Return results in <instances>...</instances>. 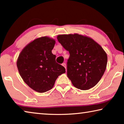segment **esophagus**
I'll return each mask as SVG.
<instances>
[{
  "instance_id": "1",
  "label": "esophagus",
  "mask_w": 124,
  "mask_h": 124,
  "mask_svg": "<svg viewBox=\"0 0 124 124\" xmlns=\"http://www.w3.org/2000/svg\"><path fill=\"white\" fill-rule=\"evenodd\" d=\"M62 66H63L64 68H65V69H66V70H67V67H66V63H62Z\"/></svg>"
}]
</instances>
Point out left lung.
Here are the masks:
<instances>
[{"instance_id": "1", "label": "left lung", "mask_w": 124, "mask_h": 124, "mask_svg": "<svg viewBox=\"0 0 124 124\" xmlns=\"http://www.w3.org/2000/svg\"><path fill=\"white\" fill-rule=\"evenodd\" d=\"M57 40L70 52L67 76L77 89L86 90L97 84L106 70L107 55L103 48L86 36L58 35Z\"/></svg>"}]
</instances>
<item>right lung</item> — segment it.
I'll return each instance as SVG.
<instances>
[{"label": "right lung", "mask_w": 124, "mask_h": 124, "mask_svg": "<svg viewBox=\"0 0 124 124\" xmlns=\"http://www.w3.org/2000/svg\"><path fill=\"white\" fill-rule=\"evenodd\" d=\"M55 40L47 37L35 39L21 52L17 67L23 81L34 91L43 93L53 87L59 75L66 73L56 62L52 50Z\"/></svg>", "instance_id": "1"}]
</instances>
